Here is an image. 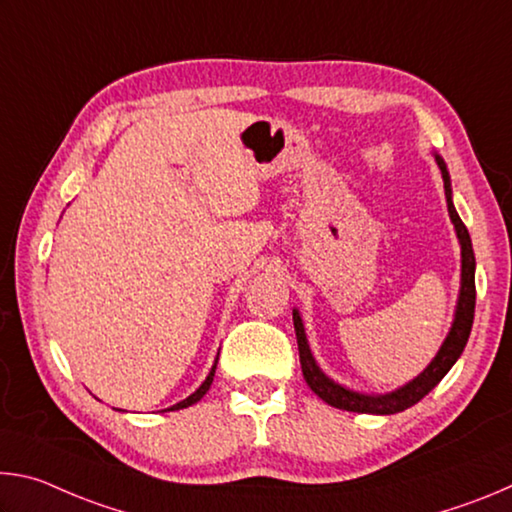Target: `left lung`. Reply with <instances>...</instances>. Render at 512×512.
Masks as SVG:
<instances>
[{"label": "left lung", "mask_w": 512, "mask_h": 512, "mask_svg": "<svg viewBox=\"0 0 512 512\" xmlns=\"http://www.w3.org/2000/svg\"><path fill=\"white\" fill-rule=\"evenodd\" d=\"M433 158H436L438 169L443 173L449 219L454 223L458 244H461V289H458L452 327H449V332L445 336L443 345H440V350L436 352V357L429 361V366L424 368L418 377L406 381L404 386L395 388L391 393H361V391H352V388L343 386L339 381H334L332 377L325 375L323 368H320L318 361L314 359V354H311L300 311L293 309V327H296L302 375H305V381L311 391H314L320 400L327 402L329 406H334V409H343L352 413H372V415H391V413H400L404 409H409V406L418 404L424 395L433 391V388L438 386V381L452 370V366L465 350L467 339H470L472 323H474V302H476V289H474L476 262H474L472 239L454 207L452 180H449L447 164L438 153H433Z\"/></svg>", "instance_id": "8db88e82"}]
</instances>
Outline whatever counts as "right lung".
Returning <instances> with one entry per match:
<instances>
[{
  "label": "right lung",
  "mask_w": 512,
  "mask_h": 512,
  "mask_svg": "<svg viewBox=\"0 0 512 512\" xmlns=\"http://www.w3.org/2000/svg\"><path fill=\"white\" fill-rule=\"evenodd\" d=\"M216 361H219V357L214 359V366L210 368V372H207V377H205V381L201 386L196 388V391L189 395V397H185L183 402H178V404H173V406H169V409H164V411H180V409H187V406H192V404H196L198 400H201V397L210 391V386H212V381H214V372H216Z\"/></svg>",
  "instance_id": "obj_1"
}]
</instances>
